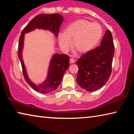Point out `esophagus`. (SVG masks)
Listing matches in <instances>:
<instances>
[{
	"label": "esophagus",
	"instance_id": "34e87169",
	"mask_svg": "<svg viewBox=\"0 0 134 134\" xmlns=\"http://www.w3.org/2000/svg\"><path fill=\"white\" fill-rule=\"evenodd\" d=\"M70 63H71V64H73V63H75V60H74V59L72 58H71L70 59Z\"/></svg>",
	"mask_w": 134,
	"mask_h": 134
}]
</instances>
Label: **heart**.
<instances>
[{"label":"heart","mask_w":134,"mask_h":134,"mask_svg":"<svg viewBox=\"0 0 134 134\" xmlns=\"http://www.w3.org/2000/svg\"><path fill=\"white\" fill-rule=\"evenodd\" d=\"M102 35V28L99 24L92 23L86 19L76 20L69 24L65 32L58 35V42L63 50L67 51L72 45L81 53H86L93 49Z\"/></svg>","instance_id":"1"}]
</instances>
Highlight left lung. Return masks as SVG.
Listing matches in <instances>:
<instances>
[{"instance_id":"1","label":"left lung","mask_w":134,"mask_h":134,"mask_svg":"<svg viewBox=\"0 0 134 134\" xmlns=\"http://www.w3.org/2000/svg\"><path fill=\"white\" fill-rule=\"evenodd\" d=\"M114 53L112 35L108 29L100 45L83 54L76 62L78 85L88 92L95 91L105 85L112 72Z\"/></svg>"}]
</instances>
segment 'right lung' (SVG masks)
<instances>
[{
	"label": "right lung",
	"mask_w": 134,
	"mask_h": 134,
	"mask_svg": "<svg viewBox=\"0 0 134 134\" xmlns=\"http://www.w3.org/2000/svg\"><path fill=\"white\" fill-rule=\"evenodd\" d=\"M63 19V16L59 13L40 14L36 16L29 22L22 30L20 36L18 55L21 63L24 78L32 88L41 93H49L55 90L60 85L64 72L69 67V57L66 54H54L51 60L46 80L39 85H36L29 79L22 58V53L24 47V34L38 28L49 30L54 34L55 37H57L59 29Z\"/></svg>",
	"instance_id": "right-lung-1"
}]
</instances>
